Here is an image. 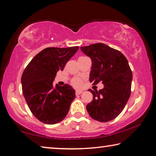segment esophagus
Returning <instances> with one entry per match:
<instances>
[{
  "label": "esophagus",
  "instance_id": "esophagus-1",
  "mask_svg": "<svg viewBox=\"0 0 156 156\" xmlns=\"http://www.w3.org/2000/svg\"><path fill=\"white\" fill-rule=\"evenodd\" d=\"M83 91L82 90H78V89H77V90L76 91V95H80V94H81L82 93H83Z\"/></svg>",
  "mask_w": 156,
  "mask_h": 156
}]
</instances>
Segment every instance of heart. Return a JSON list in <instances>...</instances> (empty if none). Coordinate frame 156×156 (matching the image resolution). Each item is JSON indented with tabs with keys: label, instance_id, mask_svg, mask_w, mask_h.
Masks as SVG:
<instances>
[{
	"label": "heart",
	"instance_id": "heart-1",
	"mask_svg": "<svg viewBox=\"0 0 156 156\" xmlns=\"http://www.w3.org/2000/svg\"><path fill=\"white\" fill-rule=\"evenodd\" d=\"M82 84V81L80 79L75 78L72 80V84L76 87H80Z\"/></svg>",
	"mask_w": 156,
	"mask_h": 156
}]
</instances>
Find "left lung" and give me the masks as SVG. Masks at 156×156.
Returning a JSON list of instances; mask_svg holds the SVG:
<instances>
[{"mask_svg": "<svg viewBox=\"0 0 156 156\" xmlns=\"http://www.w3.org/2000/svg\"><path fill=\"white\" fill-rule=\"evenodd\" d=\"M80 49L92 61L89 81L104 84L99 91L89 89L93 100L87 105V110L93 119L109 122L122 112L130 97L133 76L128 60L120 51L103 43Z\"/></svg>", "mask_w": 156, "mask_h": 156, "instance_id": "obj_1", "label": "left lung"}]
</instances>
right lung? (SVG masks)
I'll return each instance as SVG.
<instances>
[{
	"mask_svg": "<svg viewBox=\"0 0 156 156\" xmlns=\"http://www.w3.org/2000/svg\"><path fill=\"white\" fill-rule=\"evenodd\" d=\"M78 49L47 47L33 58L23 72V96L31 113L41 122L54 125L67 115L76 98L75 90L67 84L55 86L53 81Z\"/></svg>",
	"mask_w": 156,
	"mask_h": 156,
	"instance_id": "obj_1",
	"label": "right lung"
}]
</instances>
